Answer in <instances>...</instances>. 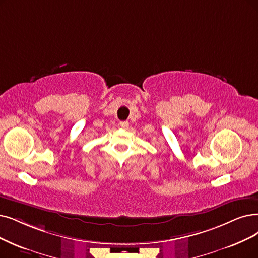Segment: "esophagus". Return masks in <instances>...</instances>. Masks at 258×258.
I'll use <instances>...</instances> for the list:
<instances>
[{
  "mask_svg": "<svg viewBox=\"0 0 258 258\" xmlns=\"http://www.w3.org/2000/svg\"><path fill=\"white\" fill-rule=\"evenodd\" d=\"M119 126H120L122 129H128L129 122H128V121H120V122H119Z\"/></svg>",
  "mask_w": 258,
  "mask_h": 258,
  "instance_id": "esophagus-1",
  "label": "esophagus"
}]
</instances>
